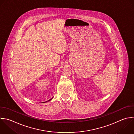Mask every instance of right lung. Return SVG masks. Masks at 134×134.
I'll return each mask as SVG.
<instances>
[{"label":"right lung","mask_w":134,"mask_h":134,"mask_svg":"<svg viewBox=\"0 0 134 134\" xmlns=\"http://www.w3.org/2000/svg\"><path fill=\"white\" fill-rule=\"evenodd\" d=\"M52 98H53V97H52V98H51V99H49V100H48V101H50V100H51V99H52ZM46 102H47H47H44V103H46Z\"/></svg>","instance_id":"add662e5"}]
</instances>
